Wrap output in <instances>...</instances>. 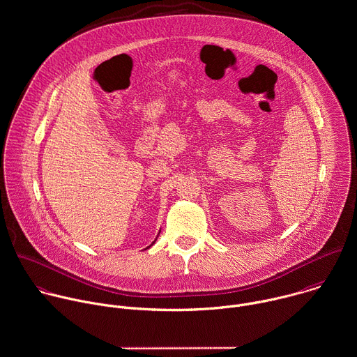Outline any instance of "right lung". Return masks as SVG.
<instances>
[{
  "label": "right lung",
  "instance_id": "add662e5",
  "mask_svg": "<svg viewBox=\"0 0 357 357\" xmlns=\"http://www.w3.org/2000/svg\"><path fill=\"white\" fill-rule=\"evenodd\" d=\"M153 242H155V241H153ZM153 242H152V243H153ZM149 246H151V245H149ZM149 246H148V248H149Z\"/></svg>",
  "mask_w": 357,
  "mask_h": 357
}]
</instances>
